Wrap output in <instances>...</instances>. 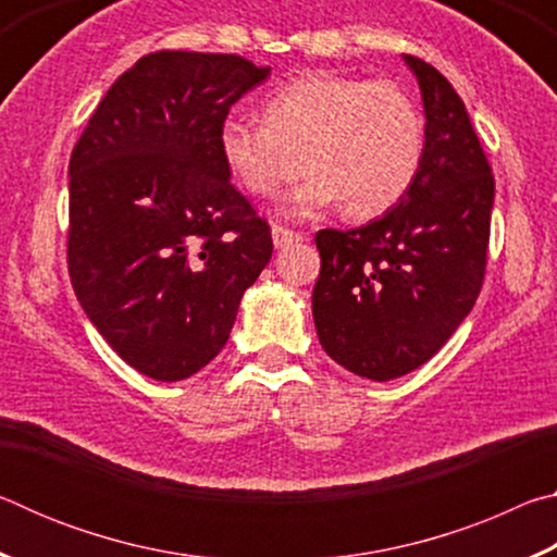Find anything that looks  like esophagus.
Listing matches in <instances>:
<instances>
[{"instance_id":"esophagus-1","label":"esophagus","mask_w":557,"mask_h":557,"mask_svg":"<svg viewBox=\"0 0 557 557\" xmlns=\"http://www.w3.org/2000/svg\"><path fill=\"white\" fill-rule=\"evenodd\" d=\"M301 240V235L285 228V225H272V243H275V248L282 250V248H289V245H295Z\"/></svg>"}]
</instances>
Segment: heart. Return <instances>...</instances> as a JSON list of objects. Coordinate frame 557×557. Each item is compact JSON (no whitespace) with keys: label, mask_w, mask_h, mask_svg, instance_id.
I'll use <instances>...</instances> for the list:
<instances>
[{"label":"heart","mask_w":557,"mask_h":557,"mask_svg":"<svg viewBox=\"0 0 557 557\" xmlns=\"http://www.w3.org/2000/svg\"><path fill=\"white\" fill-rule=\"evenodd\" d=\"M265 120L228 115L219 127L223 164L260 199L307 169L282 213L309 219L344 203L351 219H375L410 191L425 157L420 108L391 81L309 73L272 92ZM306 162H300V157Z\"/></svg>","instance_id":"obj_1"}]
</instances>
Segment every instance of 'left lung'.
Listing matches in <instances>:
<instances>
[{"instance_id": "obj_1", "label": "left lung", "mask_w": 557, "mask_h": 557, "mask_svg": "<svg viewBox=\"0 0 557 557\" xmlns=\"http://www.w3.org/2000/svg\"><path fill=\"white\" fill-rule=\"evenodd\" d=\"M403 59L428 120L420 174L381 219L314 238L319 344L371 381L420 369L465 322L484 282L494 209L492 166L465 102L430 63Z\"/></svg>"}]
</instances>
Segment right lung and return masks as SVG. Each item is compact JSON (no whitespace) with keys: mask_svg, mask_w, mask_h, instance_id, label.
<instances>
[{"mask_svg":"<svg viewBox=\"0 0 557 557\" xmlns=\"http://www.w3.org/2000/svg\"><path fill=\"white\" fill-rule=\"evenodd\" d=\"M268 75L235 53H149L73 147L71 285L112 351L154 381H184L221 354L272 258L270 225L219 149L228 110Z\"/></svg>","mask_w":557,"mask_h":557,"instance_id":"obj_1","label":"right lung"}]
</instances>
